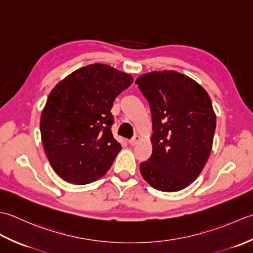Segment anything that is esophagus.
<instances>
[{
  "instance_id": "1",
  "label": "esophagus",
  "mask_w": 253,
  "mask_h": 253,
  "mask_svg": "<svg viewBox=\"0 0 253 253\" xmlns=\"http://www.w3.org/2000/svg\"><path fill=\"white\" fill-rule=\"evenodd\" d=\"M138 141H140V136H138V135H134L132 138H131V140L130 141H128V143H130V145H135V144L138 142Z\"/></svg>"
}]
</instances>
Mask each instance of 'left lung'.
Listing matches in <instances>:
<instances>
[{"instance_id":"left-lung-1","label":"left lung","mask_w":253,"mask_h":253,"mask_svg":"<svg viewBox=\"0 0 253 253\" xmlns=\"http://www.w3.org/2000/svg\"><path fill=\"white\" fill-rule=\"evenodd\" d=\"M135 84L152 112L153 152L140 171L159 191L174 192L191 184L212 151L216 116L208 92L176 71L142 74Z\"/></svg>"}]
</instances>
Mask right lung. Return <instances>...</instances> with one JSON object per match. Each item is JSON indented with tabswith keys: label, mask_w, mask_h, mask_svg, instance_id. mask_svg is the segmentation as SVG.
Masks as SVG:
<instances>
[{
	"label": "right lung",
	"mask_w": 253,
	"mask_h": 253,
	"mask_svg": "<svg viewBox=\"0 0 253 253\" xmlns=\"http://www.w3.org/2000/svg\"><path fill=\"white\" fill-rule=\"evenodd\" d=\"M132 83V75L95 63L74 71L51 90L40 132L45 155L59 177L87 184L106 174L122 148L111 132V108Z\"/></svg>",
	"instance_id": "add662e5"
}]
</instances>
